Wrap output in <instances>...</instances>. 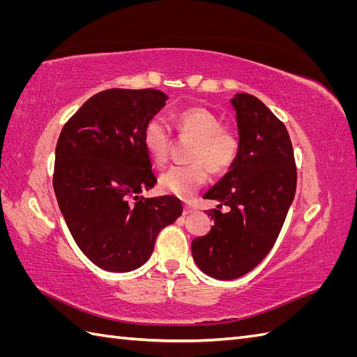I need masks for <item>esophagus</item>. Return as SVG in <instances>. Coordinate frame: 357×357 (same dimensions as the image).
<instances>
[{"instance_id": "obj_1", "label": "esophagus", "mask_w": 357, "mask_h": 357, "mask_svg": "<svg viewBox=\"0 0 357 357\" xmlns=\"http://www.w3.org/2000/svg\"><path fill=\"white\" fill-rule=\"evenodd\" d=\"M185 214H192V213H197V208L193 207V205H189V204H186L185 205V211H183Z\"/></svg>"}]
</instances>
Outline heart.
Instances as JSON below:
<instances>
[{
	"label": "heart",
	"mask_w": 357,
	"mask_h": 357,
	"mask_svg": "<svg viewBox=\"0 0 357 357\" xmlns=\"http://www.w3.org/2000/svg\"><path fill=\"white\" fill-rule=\"evenodd\" d=\"M174 126L180 135L195 138L190 165H174L162 172L160 189L177 198L189 199L207 180V165L213 172L228 171L240 152V139L213 112L204 107H189L174 116ZM143 143L149 156L156 164H164L169 153L171 132L164 119L156 116L146 123Z\"/></svg>",
	"instance_id": "heart-1"
}]
</instances>
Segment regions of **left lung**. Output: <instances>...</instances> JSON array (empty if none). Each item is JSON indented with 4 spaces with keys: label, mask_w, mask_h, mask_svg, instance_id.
<instances>
[{
    "label": "left lung",
    "mask_w": 357,
    "mask_h": 357,
    "mask_svg": "<svg viewBox=\"0 0 357 357\" xmlns=\"http://www.w3.org/2000/svg\"><path fill=\"white\" fill-rule=\"evenodd\" d=\"M240 152L205 199L220 204L207 211L211 231L192 241V256L204 274L238 278L262 262L277 241L295 198L296 165L287 129L268 107L248 93L231 100ZM228 204V213L220 211Z\"/></svg>",
    "instance_id": "left-lung-1"
}]
</instances>
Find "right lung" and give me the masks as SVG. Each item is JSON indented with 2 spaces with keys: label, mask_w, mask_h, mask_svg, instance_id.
<instances>
[{
  "label": "right lung",
  "mask_w": 357,
  "mask_h": 357,
  "mask_svg": "<svg viewBox=\"0 0 357 357\" xmlns=\"http://www.w3.org/2000/svg\"><path fill=\"white\" fill-rule=\"evenodd\" d=\"M167 100L156 89H107L61 131L53 189L75 244L105 271L146 264L160 229L183 213L174 197H139L158 181L143 131Z\"/></svg>",
  "instance_id": "obj_1"
}]
</instances>
